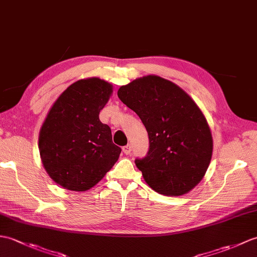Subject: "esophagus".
<instances>
[{
	"mask_svg": "<svg viewBox=\"0 0 257 257\" xmlns=\"http://www.w3.org/2000/svg\"><path fill=\"white\" fill-rule=\"evenodd\" d=\"M122 151H123V153L124 154H130L131 153V146L130 145H127V146H124L123 148H122Z\"/></svg>",
	"mask_w": 257,
	"mask_h": 257,
	"instance_id": "esophagus-1",
	"label": "esophagus"
}]
</instances>
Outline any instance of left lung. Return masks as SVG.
<instances>
[{
	"label": "left lung",
	"instance_id": "1",
	"mask_svg": "<svg viewBox=\"0 0 257 257\" xmlns=\"http://www.w3.org/2000/svg\"><path fill=\"white\" fill-rule=\"evenodd\" d=\"M117 95L148 131L149 151L135 161L147 184L166 196L190 192L212 156L210 128L199 107L180 86L157 75L122 85Z\"/></svg>",
	"mask_w": 257,
	"mask_h": 257
}]
</instances>
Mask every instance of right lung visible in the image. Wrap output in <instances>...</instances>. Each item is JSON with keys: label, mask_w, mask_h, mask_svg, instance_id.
Masks as SVG:
<instances>
[{"label": "right lung", "mask_w": 257, "mask_h": 257, "mask_svg": "<svg viewBox=\"0 0 257 257\" xmlns=\"http://www.w3.org/2000/svg\"><path fill=\"white\" fill-rule=\"evenodd\" d=\"M111 93L110 83L98 77L76 81L58 97L40 128L41 162L65 189L85 192L117 162L121 149L99 120Z\"/></svg>", "instance_id": "right-lung-1"}]
</instances>
